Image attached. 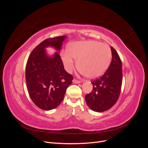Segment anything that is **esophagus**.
I'll use <instances>...</instances> for the list:
<instances>
[{"label":"esophagus","mask_w":148,"mask_h":148,"mask_svg":"<svg viewBox=\"0 0 148 148\" xmlns=\"http://www.w3.org/2000/svg\"><path fill=\"white\" fill-rule=\"evenodd\" d=\"M73 83H75V84H78V83H81V82L80 81H78V80L76 79H73Z\"/></svg>","instance_id":"esophagus-1"}]
</instances>
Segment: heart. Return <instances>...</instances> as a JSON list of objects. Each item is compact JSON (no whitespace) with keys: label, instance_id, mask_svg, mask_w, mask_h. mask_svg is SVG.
<instances>
[{"label":"heart","instance_id":"b5f03b06","mask_svg":"<svg viewBox=\"0 0 148 148\" xmlns=\"http://www.w3.org/2000/svg\"><path fill=\"white\" fill-rule=\"evenodd\" d=\"M75 58L82 73L89 78H96L104 74L110 65L112 52L108 45L96 41H84L70 44L62 53L61 59L66 70L74 69Z\"/></svg>","mask_w":148,"mask_h":148}]
</instances>
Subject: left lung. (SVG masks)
Listing matches in <instances>:
<instances>
[{"instance_id":"left-lung-1","label":"left lung","mask_w":148,"mask_h":148,"mask_svg":"<svg viewBox=\"0 0 148 148\" xmlns=\"http://www.w3.org/2000/svg\"><path fill=\"white\" fill-rule=\"evenodd\" d=\"M112 51L111 63L102 77L92 82L93 89L85 96L88 106L92 110L102 112L108 110L117 101L122 83V64L115 49Z\"/></svg>"}]
</instances>
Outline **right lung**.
Returning a JSON list of instances; mask_svg holds the SVG:
<instances>
[{
  "label": "right lung",
  "mask_w": 148,
  "mask_h": 148,
  "mask_svg": "<svg viewBox=\"0 0 148 148\" xmlns=\"http://www.w3.org/2000/svg\"><path fill=\"white\" fill-rule=\"evenodd\" d=\"M66 36L48 38L31 53L26 66V82L29 95L34 104L44 110L56 108L63 101L72 75L64 69L59 53ZM58 51L48 55L46 48Z\"/></svg>",
  "instance_id": "1"
}]
</instances>
